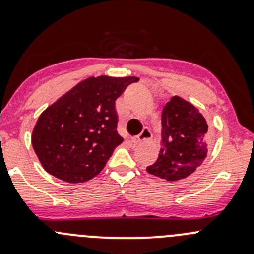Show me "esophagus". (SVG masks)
<instances>
[{
    "label": "esophagus",
    "mask_w": 254,
    "mask_h": 254,
    "mask_svg": "<svg viewBox=\"0 0 254 254\" xmlns=\"http://www.w3.org/2000/svg\"><path fill=\"white\" fill-rule=\"evenodd\" d=\"M151 136H152V134H151V130L148 129V127H143L142 131L140 132V135H137L136 137H134L132 139V141L135 143H140L142 141H146V140H150Z\"/></svg>",
    "instance_id": "34e87169"
}]
</instances>
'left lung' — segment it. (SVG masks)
<instances>
[{"mask_svg":"<svg viewBox=\"0 0 254 254\" xmlns=\"http://www.w3.org/2000/svg\"><path fill=\"white\" fill-rule=\"evenodd\" d=\"M161 150L150 175L166 181H179L190 176L207 153L210 131L205 118L191 103L175 96L162 109Z\"/></svg>","mask_w":254,"mask_h":254,"instance_id":"obj_1","label":"left lung"}]
</instances>
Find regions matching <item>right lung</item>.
Here are the masks:
<instances>
[{
	"instance_id": "right-lung-1",
	"label": "right lung",
	"mask_w": 254,
	"mask_h": 254,
	"mask_svg": "<svg viewBox=\"0 0 254 254\" xmlns=\"http://www.w3.org/2000/svg\"><path fill=\"white\" fill-rule=\"evenodd\" d=\"M137 77H89L40 114L32 145L47 172L82 183L101 172L117 146L115 101Z\"/></svg>"
}]
</instances>
